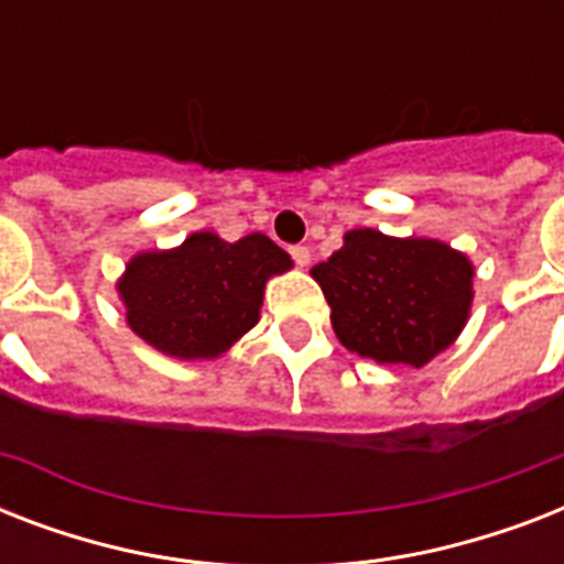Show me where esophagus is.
Segmentation results:
<instances>
[{
    "mask_svg": "<svg viewBox=\"0 0 564 564\" xmlns=\"http://www.w3.org/2000/svg\"><path fill=\"white\" fill-rule=\"evenodd\" d=\"M290 254H292V260L301 265V269H304V265H310V257H313V254H310L307 246H292Z\"/></svg>",
    "mask_w": 564,
    "mask_h": 564,
    "instance_id": "34e87169",
    "label": "esophagus"
}]
</instances>
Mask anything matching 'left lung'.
I'll return each instance as SVG.
<instances>
[{"label":"left lung","instance_id":"1","mask_svg":"<svg viewBox=\"0 0 564 564\" xmlns=\"http://www.w3.org/2000/svg\"><path fill=\"white\" fill-rule=\"evenodd\" d=\"M310 274L339 343L380 366H427L471 316L474 263L442 239L354 228Z\"/></svg>","mask_w":564,"mask_h":564}]
</instances>
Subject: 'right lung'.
I'll return each mask as SVG.
<instances>
[{"instance_id": "1", "label": "right lung", "mask_w": 564, "mask_h": 564, "mask_svg": "<svg viewBox=\"0 0 564 564\" xmlns=\"http://www.w3.org/2000/svg\"><path fill=\"white\" fill-rule=\"evenodd\" d=\"M292 257L265 234L228 242L195 230L181 246L140 251L117 281L126 322L145 345L175 360H216L260 322L265 283Z\"/></svg>"}]
</instances>
